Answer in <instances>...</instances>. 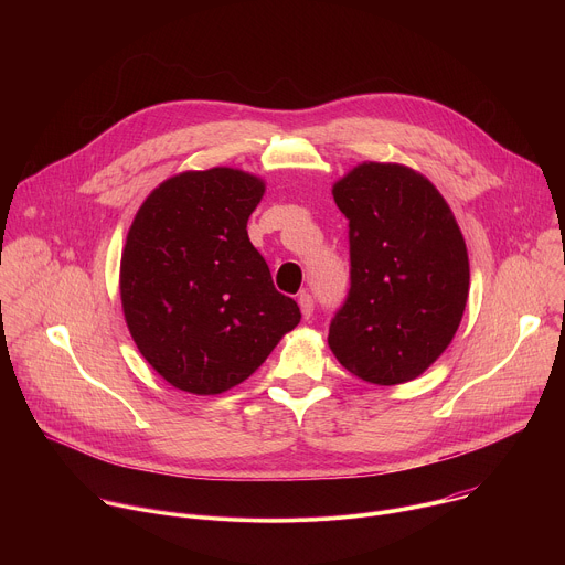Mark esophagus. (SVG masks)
Instances as JSON below:
<instances>
[{
	"instance_id": "34e87169",
	"label": "esophagus",
	"mask_w": 565,
	"mask_h": 565,
	"mask_svg": "<svg viewBox=\"0 0 565 565\" xmlns=\"http://www.w3.org/2000/svg\"><path fill=\"white\" fill-rule=\"evenodd\" d=\"M297 303H299V308H301L303 319H310V317H312V310H315V301H312V297H310L308 292H301V295H299V299H297Z\"/></svg>"
}]
</instances>
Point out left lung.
<instances>
[{
	"instance_id": "left-lung-1",
	"label": "left lung",
	"mask_w": 565,
	"mask_h": 565,
	"mask_svg": "<svg viewBox=\"0 0 565 565\" xmlns=\"http://www.w3.org/2000/svg\"><path fill=\"white\" fill-rule=\"evenodd\" d=\"M333 199L349 218L351 290L329 347L371 384L416 380L451 344L469 295L456 216L427 177L399 163L355 166Z\"/></svg>"
}]
</instances>
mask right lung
Returning a JSON list of instances; mask_svg holds the SVG:
<instances>
[{
	"instance_id": "add662e5",
	"label": "right lung",
	"mask_w": 565,
	"mask_h": 565,
	"mask_svg": "<svg viewBox=\"0 0 565 565\" xmlns=\"http://www.w3.org/2000/svg\"><path fill=\"white\" fill-rule=\"evenodd\" d=\"M264 179L190 170L138 207L120 259L127 329L172 386L216 395L248 380L299 319L248 238Z\"/></svg>"
}]
</instances>
